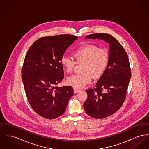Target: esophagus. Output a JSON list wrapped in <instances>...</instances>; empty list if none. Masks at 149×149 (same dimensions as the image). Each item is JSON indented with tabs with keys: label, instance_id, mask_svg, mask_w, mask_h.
<instances>
[{
	"label": "esophagus",
	"instance_id": "obj_1",
	"mask_svg": "<svg viewBox=\"0 0 149 149\" xmlns=\"http://www.w3.org/2000/svg\"><path fill=\"white\" fill-rule=\"evenodd\" d=\"M80 91V89H79L78 88H74V92L75 93L79 92Z\"/></svg>",
	"mask_w": 149,
	"mask_h": 149
}]
</instances>
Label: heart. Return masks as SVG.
<instances>
[{
    "label": "heart",
    "instance_id": "b5f03b06",
    "mask_svg": "<svg viewBox=\"0 0 149 149\" xmlns=\"http://www.w3.org/2000/svg\"><path fill=\"white\" fill-rule=\"evenodd\" d=\"M72 55L77 62L71 57L64 55L61 58V63L68 73L72 71L77 63H83L81 73L74 74L67 79L68 84L76 88L85 86L91 81L92 77H100L106 71L109 63L108 51L92 44L82 45L74 50Z\"/></svg>",
    "mask_w": 149,
    "mask_h": 149
}]
</instances>
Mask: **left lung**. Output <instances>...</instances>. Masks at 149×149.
I'll use <instances>...</instances> for the list:
<instances>
[{
    "mask_svg": "<svg viewBox=\"0 0 149 149\" xmlns=\"http://www.w3.org/2000/svg\"><path fill=\"white\" fill-rule=\"evenodd\" d=\"M85 38L100 39L109 44V63L95 88L86 91L85 112L94 118L102 119L116 112L123 104L131 77L127 54L112 36L95 33Z\"/></svg>",
    "mask_w": 149,
    "mask_h": 149,
    "instance_id": "1",
    "label": "left lung"
}]
</instances>
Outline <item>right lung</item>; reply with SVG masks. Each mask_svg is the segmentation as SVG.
<instances>
[{"instance_id": "1", "label": "right lung", "mask_w": 149, "mask_h": 149, "mask_svg": "<svg viewBox=\"0 0 149 149\" xmlns=\"http://www.w3.org/2000/svg\"><path fill=\"white\" fill-rule=\"evenodd\" d=\"M78 38L71 35L40 38L28 50L22 69V79L29 103L36 113L52 120L64 113L74 94L71 86L58 87L64 79L61 58Z\"/></svg>"}]
</instances>
